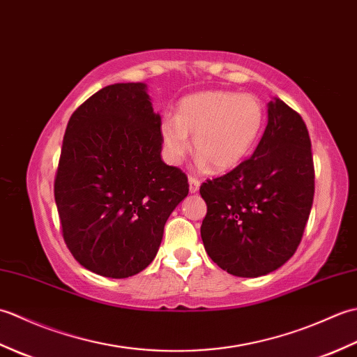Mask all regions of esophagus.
<instances>
[{
    "label": "esophagus",
    "instance_id": "34e87169",
    "mask_svg": "<svg viewBox=\"0 0 357 357\" xmlns=\"http://www.w3.org/2000/svg\"><path fill=\"white\" fill-rule=\"evenodd\" d=\"M188 184H190V193H196L199 190V185H201V181L195 176L188 178Z\"/></svg>",
    "mask_w": 357,
    "mask_h": 357
}]
</instances>
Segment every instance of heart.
I'll use <instances>...</instances> for the list:
<instances>
[{
  "label": "heart",
  "mask_w": 357,
  "mask_h": 357,
  "mask_svg": "<svg viewBox=\"0 0 357 357\" xmlns=\"http://www.w3.org/2000/svg\"><path fill=\"white\" fill-rule=\"evenodd\" d=\"M265 123L261 100L250 93L208 90L185 96L176 116L167 115L159 126L167 161L179 164L190 150L215 170L238 165L253 149Z\"/></svg>",
  "instance_id": "b5f03b06"
}]
</instances>
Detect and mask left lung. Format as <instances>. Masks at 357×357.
Returning <instances> with one entry per match:
<instances>
[{"label": "left lung", "mask_w": 357, "mask_h": 357, "mask_svg": "<svg viewBox=\"0 0 357 357\" xmlns=\"http://www.w3.org/2000/svg\"><path fill=\"white\" fill-rule=\"evenodd\" d=\"M207 204L201 238L219 267L239 278L275 271L298 250L313 206L314 165L304 119L268 104L255 153L199 188Z\"/></svg>", "instance_id": "obj_1"}]
</instances>
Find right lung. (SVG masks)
Returning <instances> with one entry per match:
<instances>
[{
    "instance_id": "add662e5",
    "label": "right lung",
    "mask_w": 357,
    "mask_h": 357,
    "mask_svg": "<svg viewBox=\"0 0 357 357\" xmlns=\"http://www.w3.org/2000/svg\"><path fill=\"white\" fill-rule=\"evenodd\" d=\"M159 126L142 82L101 89L67 124L53 193L67 248L96 275L146 268L188 195L187 174L161 159Z\"/></svg>"
}]
</instances>
